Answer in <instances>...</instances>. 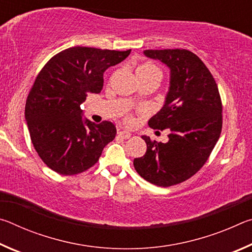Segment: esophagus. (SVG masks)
Segmentation results:
<instances>
[{
  "instance_id": "34e87169",
  "label": "esophagus",
  "mask_w": 252,
  "mask_h": 252,
  "mask_svg": "<svg viewBox=\"0 0 252 252\" xmlns=\"http://www.w3.org/2000/svg\"><path fill=\"white\" fill-rule=\"evenodd\" d=\"M118 134H119V136H121V138H123V139H129L130 136H131L130 132L123 131V130H119L118 131Z\"/></svg>"
}]
</instances>
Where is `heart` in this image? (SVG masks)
<instances>
[{
    "mask_svg": "<svg viewBox=\"0 0 252 252\" xmlns=\"http://www.w3.org/2000/svg\"><path fill=\"white\" fill-rule=\"evenodd\" d=\"M135 73H136V76H138L139 81L151 79V78H155V79H158L160 81V79H161L160 69L157 65L152 64V63H144V64L138 66L136 67ZM126 123H129L130 125V123L133 122V118L126 117Z\"/></svg>",
    "mask_w": 252,
    "mask_h": 252,
    "instance_id": "1",
    "label": "heart"
}]
</instances>
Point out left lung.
I'll return each mask as SVG.
<instances>
[{"label": "left lung", "mask_w": 252, "mask_h": 252, "mask_svg": "<svg viewBox=\"0 0 252 252\" xmlns=\"http://www.w3.org/2000/svg\"><path fill=\"white\" fill-rule=\"evenodd\" d=\"M144 54L171 71L163 108L148 122L170 133L167 143L143 135L147 152L133 165L148 182L171 187L194 176L209 159L222 130V102L211 72L191 51L146 50Z\"/></svg>", "instance_id": "8db88e82"}]
</instances>
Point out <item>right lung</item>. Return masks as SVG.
I'll return each mask as SVG.
<instances>
[{"label":"right lung","instance_id":"obj_1","mask_svg":"<svg viewBox=\"0 0 252 252\" xmlns=\"http://www.w3.org/2000/svg\"><path fill=\"white\" fill-rule=\"evenodd\" d=\"M130 52L73 46L42 67L29 92L25 119L34 149L53 171L62 176L87 171L116 138L112 122L83 121L80 105L88 93L101 92L104 71Z\"/></svg>","mask_w":252,"mask_h":252}]
</instances>
